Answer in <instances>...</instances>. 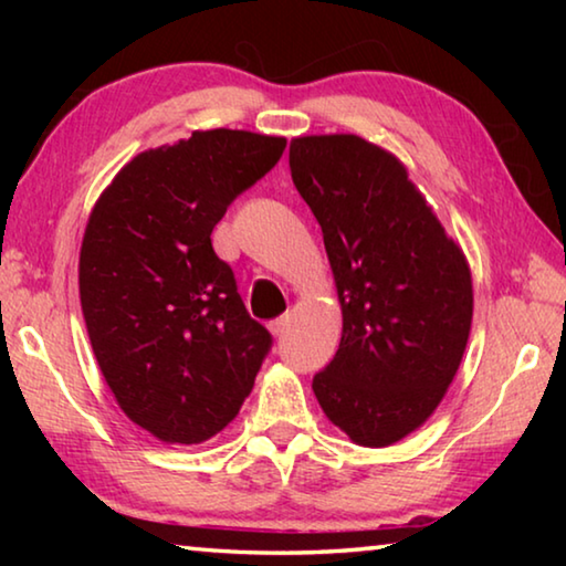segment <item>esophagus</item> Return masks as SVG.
<instances>
[{"instance_id":"1","label":"esophagus","mask_w":566,"mask_h":566,"mask_svg":"<svg viewBox=\"0 0 566 566\" xmlns=\"http://www.w3.org/2000/svg\"><path fill=\"white\" fill-rule=\"evenodd\" d=\"M286 324H290V314H282V317H276V319L270 322V332L274 334V337H282Z\"/></svg>"}]
</instances>
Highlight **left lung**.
I'll use <instances>...</instances> for the list:
<instances>
[{
  "instance_id": "left-lung-1",
  "label": "left lung",
  "mask_w": 566,
  "mask_h": 566,
  "mask_svg": "<svg viewBox=\"0 0 566 566\" xmlns=\"http://www.w3.org/2000/svg\"><path fill=\"white\" fill-rule=\"evenodd\" d=\"M290 169L342 304L339 349L312 389L354 444L389 447L432 417L464 357L467 256L407 167L357 134L292 139Z\"/></svg>"
}]
</instances>
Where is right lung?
<instances>
[{
	"mask_svg": "<svg viewBox=\"0 0 566 566\" xmlns=\"http://www.w3.org/2000/svg\"><path fill=\"white\" fill-rule=\"evenodd\" d=\"M284 147L244 129L191 132L124 165L92 209L80 300L94 357L124 415L161 442L222 432L272 347L212 229Z\"/></svg>",
	"mask_w": 566,
	"mask_h": 566,
	"instance_id": "right-lung-1",
	"label": "right lung"
}]
</instances>
